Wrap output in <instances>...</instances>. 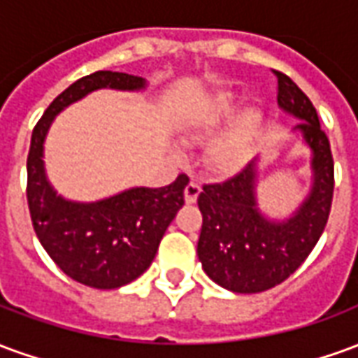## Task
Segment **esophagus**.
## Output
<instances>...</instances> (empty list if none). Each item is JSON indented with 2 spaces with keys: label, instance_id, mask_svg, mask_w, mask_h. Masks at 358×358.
<instances>
[{
  "label": "esophagus",
  "instance_id": "1",
  "mask_svg": "<svg viewBox=\"0 0 358 358\" xmlns=\"http://www.w3.org/2000/svg\"><path fill=\"white\" fill-rule=\"evenodd\" d=\"M201 192V184L197 180H189V184L184 189V197H186V203H195L197 201V195Z\"/></svg>",
  "mask_w": 358,
  "mask_h": 358
}]
</instances>
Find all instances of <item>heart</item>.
<instances>
[{
  "instance_id": "obj_1",
  "label": "heart",
  "mask_w": 358,
  "mask_h": 358,
  "mask_svg": "<svg viewBox=\"0 0 358 358\" xmlns=\"http://www.w3.org/2000/svg\"><path fill=\"white\" fill-rule=\"evenodd\" d=\"M238 109V103L234 101L230 95H220L218 99L210 103L205 109L201 117H197L195 122L187 128V136L194 140H201L210 132H215L218 126L224 124L228 118L232 117ZM259 124V115L257 113H245L243 117L232 126L230 132H226L220 140L210 149V159L218 169H232L240 163V159L245 153L249 141L253 138V132Z\"/></svg>"
}]
</instances>
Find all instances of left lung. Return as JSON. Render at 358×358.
<instances>
[{
  "mask_svg": "<svg viewBox=\"0 0 358 358\" xmlns=\"http://www.w3.org/2000/svg\"><path fill=\"white\" fill-rule=\"evenodd\" d=\"M278 105L301 122L295 130L313 151V187L284 222L261 215L255 197V161L232 178L205 184L197 197L203 215L197 257L207 276L234 293L266 292L305 263L320 240L334 197V159L315 105L280 71Z\"/></svg>",
  "mask_w": 358,
  "mask_h": 358,
  "instance_id": "obj_1",
  "label": "left lung"
}]
</instances>
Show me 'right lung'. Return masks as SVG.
Returning a JSON list of instances; mask_svg holds the SVG:
<instances>
[{"label":"right lung","instance_id":"add662e5","mask_svg":"<svg viewBox=\"0 0 358 358\" xmlns=\"http://www.w3.org/2000/svg\"><path fill=\"white\" fill-rule=\"evenodd\" d=\"M99 88L141 90L140 76L97 71L59 94L38 120L27 159V199L38 240L53 263L76 282L115 289L141 276L184 205L186 174L171 186L132 187L97 203L66 201L50 186L43 171V141L55 115Z\"/></svg>","mask_w":358,"mask_h":358}]
</instances>
